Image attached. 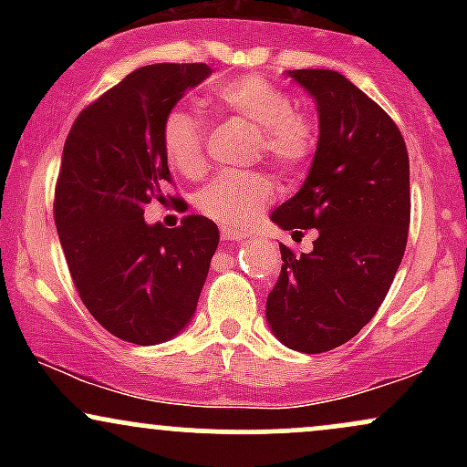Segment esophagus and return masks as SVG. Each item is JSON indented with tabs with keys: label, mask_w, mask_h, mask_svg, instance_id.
<instances>
[{
	"label": "esophagus",
	"mask_w": 467,
	"mask_h": 467,
	"mask_svg": "<svg viewBox=\"0 0 467 467\" xmlns=\"http://www.w3.org/2000/svg\"><path fill=\"white\" fill-rule=\"evenodd\" d=\"M245 237H248V233H245V230L226 228V226L222 228V239H226V241H241V239H245Z\"/></svg>",
	"instance_id": "34e87169"
}]
</instances>
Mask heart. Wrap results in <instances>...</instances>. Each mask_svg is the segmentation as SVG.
<instances>
[{
	"mask_svg": "<svg viewBox=\"0 0 467 467\" xmlns=\"http://www.w3.org/2000/svg\"><path fill=\"white\" fill-rule=\"evenodd\" d=\"M211 100L223 114L237 116L256 127L254 158L275 164L292 175L305 169L320 142L312 116L294 111V99L285 89L256 74L222 83ZM160 140L169 164L186 178H200L206 169V125L186 109L164 116ZM275 200V184L265 173H222L195 195L203 217L226 228H245Z\"/></svg>",
	"mask_w": 467,
	"mask_h": 467,
	"instance_id": "b5f03b06",
	"label": "heart"
}]
</instances>
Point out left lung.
I'll use <instances>...</instances> for the list:
<instances>
[{
  "instance_id": "obj_1",
  "label": "left lung",
  "mask_w": 467,
  "mask_h": 467,
  "mask_svg": "<svg viewBox=\"0 0 467 467\" xmlns=\"http://www.w3.org/2000/svg\"><path fill=\"white\" fill-rule=\"evenodd\" d=\"M287 74L318 105L320 142L303 189L272 222L316 228L318 239L307 254L278 244L265 316L289 349L323 353L349 342L387 298L409 239V151L393 118L340 72Z\"/></svg>"
}]
</instances>
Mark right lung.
<instances>
[{"label": "right lung", "mask_w": 467, "mask_h": 467, "mask_svg": "<svg viewBox=\"0 0 467 467\" xmlns=\"http://www.w3.org/2000/svg\"><path fill=\"white\" fill-rule=\"evenodd\" d=\"M208 74L206 63L133 69L80 111L63 147L55 223L69 275L89 314L133 345L184 329L219 244L217 226L202 215H186L180 228L142 217L155 200L178 202L162 192L171 171L160 130Z\"/></svg>", "instance_id": "right-lung-1"}]
</instances>
